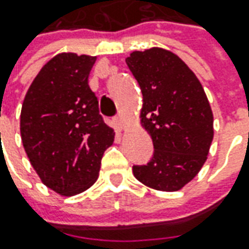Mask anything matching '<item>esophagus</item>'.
Masks as SVG:
<instances>
[{
  "instance_id": "esophagus-1",
  "label": "esophagus",
  "mask_w": 249,
  "mask_h": 249,
  "mask_svg": "<svg viewBox=\"0 0 249 249\" xmlns=\"http://www.w3.org/2000/svg\"><path fill=\"white\" fill-rule=\"evenodd\" d=\"M115 123L119 129H124L126 127V119H124V115L123 113H119L116 118H115Z\"/></svg>"
}]
</instances>
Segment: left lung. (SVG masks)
<instances>
[{
    "mask_svg": "<svg viewBox=\"0 0 249 249\" xmlns=\"http://www.w3.org/2000/svg\"><path fill=\"white\" fill-rule=\"evenodd\" d=\"M126 63L142 92L140 122L155 149L133 175L154 190L177 191L198 175L213 140L204 87L176 53L159 47L133 51Z\"/></svg>",
    "mask_w": 249,
    "mask_h": 249,
    "instance_id": "1",
    "label": "left lung"
}]
</instances>
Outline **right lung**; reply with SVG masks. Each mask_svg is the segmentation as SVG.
<instances>
[{"label":"right lung","mask_w":249,"mask_h":249,"mask_svg":"<svg viewBox=\"0 0 249 249\" xmlns=\"http://www.w3.org/2000/svg\"><path fill=\"white\" fill-rule=\"evenodd\" d=\"M97 56L61 53L41 68L22 105L20 136L45 186L72 196L98 178L101 158L115 130L105 124L89 86Z\"/></svg>","instance_id":"1"}]
</instances>
